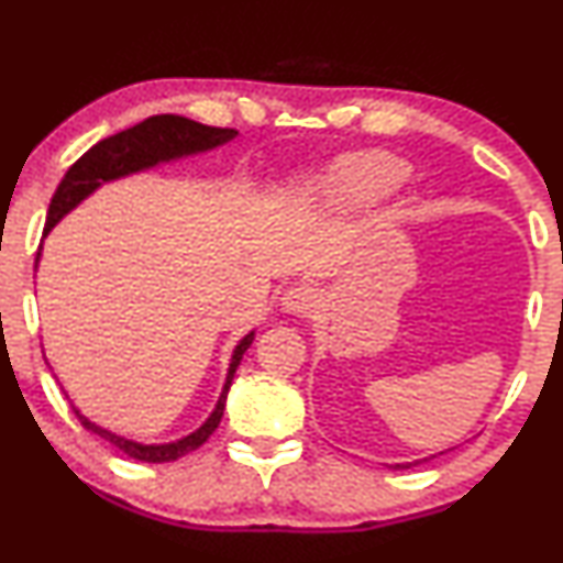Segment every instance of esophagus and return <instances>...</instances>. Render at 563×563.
<instances>
[{
	"mask_svg": "<svg viewBox=\"0 0 563 563\" xmlns=\"http://www.w3.org/2000/svg\"><path fill=\"white\" fill-rule=\"evenodd\" d=\"M317 303H320L317 290L311 286H303V283L301 286L288 288L280 299V307L283 311H288V314H311V311L317 309Z\"/></svg>",
	"mask_w": 563,
	"mask_h": 563,
	"instance_id": "obj_1",
	"label": "esophagus"
}]
</instances>
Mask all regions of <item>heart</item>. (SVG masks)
Instances as JSON below:
<instances>
[{"instance_id": "obj_1", "label": "heart", "mask_w": 563, "mask_h": 563, "mask_svg": "<svg viewBox=\"0 0 563 563\" xmlns=\"http://www.w3.org/2000/svg\"><path fill=\"white\" fill-rule=\"evenodd\" d=\"M409 167L388 152H356L309 180L307 194L324 212H354L380 205L404 186Z\"/></svg>"}]
</instances>
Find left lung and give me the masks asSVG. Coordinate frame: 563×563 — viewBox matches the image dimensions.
Wrapping results in <instances>:
<instances>
[{"mask_svg":"<svg viewBox=\"0 0 563 563\" xmlns=\"http://www.w3.org/2000/svg\"><path fill=\"white\" fill-rule=\"evenodd\" d=\"M424 462H428V459H424ZM415 464H419V462H406V464H393V470H409V466H415Z\"/></svg>","mask_w":563,"mask_h":563,"instance_id":"8db88e82","label":"left lung"}]
</instances>
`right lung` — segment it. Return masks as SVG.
<instances>
[{
  "label": "right lung",
  "mask_w": 563,
  "mask_h": 563,
  "mask_svg": "<svg viewBox=\"0 0 563 563\" xmlns=\"http://www.w3.org/2000/svg\"><path fill=\"white\" fill-rule=\"evenodd\" d=\"M235 135H239V131H233V128L201 125L196 123V120L180 118V114H154V118H146L144 123L99 141L97 146L88 148L84 157H80L76 165L65 173L63 183H59L57 191H54L49 214H46L44 235L52 233V228L57 225L67 212H73L80 201L88 199V196L97 191L99 186H104V183L152 170V167L165 165V162L212 152V148L233 141ZM38 256L42 254H36V264H38ZM252 341H254V330L243 335L239 346L233 349L225 385H222L220 398H217L212 415L207 417V422L201 424V428H196L194 432H188V435L170 440V443H139V440H131L125 435H118V432L112 430L99 428L97 422H91V419L80 415L76 406H73V409H76V417L80 419V424H84L88 432H93V435L107 440L112 449H118L120 453H125V456L135 459V462H148V464L175 462V459H183L186 453H191L199 449V445H205L209 435L217 430V424H220L222 419V411H225L230 383H233L235 369H239L241 358L246 354V349L252 346Z\"/></svg>",
  "instance_id": "right-lung-1"
}]
</instances>
